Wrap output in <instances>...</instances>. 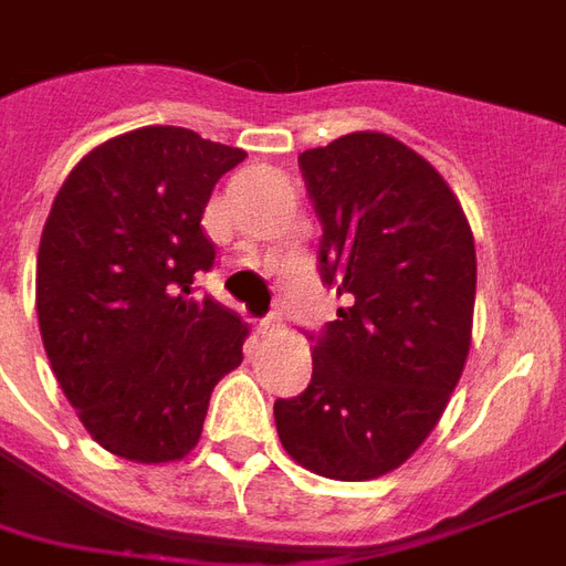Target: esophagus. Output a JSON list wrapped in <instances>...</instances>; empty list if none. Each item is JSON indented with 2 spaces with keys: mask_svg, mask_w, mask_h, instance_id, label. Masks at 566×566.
<instances>
[{
  "mask_svg": "<svg viewBox=\"0 0 566 566\" xmlns=\"http://www.w3.org/2000/svg\"><path fill=\"white\" fill-rule=\"evenodd\" d=\"M284 324L279 315H270L261 321V336H275V333H282Z\"/></svg>",
  "mask_w": 566,
  "mask_h": 566,
  "instance_id": "esophagus-1",
  "label": "esophagus"
}]
</instances>
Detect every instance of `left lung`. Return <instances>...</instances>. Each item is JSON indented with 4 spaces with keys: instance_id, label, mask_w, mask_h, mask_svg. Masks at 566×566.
Masks as SVG:
<instances>
[{
    "instance_id": "obj_1",
    "label": "left lung",
    "mask_w": 566,
    "mask_h": 566,
    "mask_svg": "<svg viewBox=\"0 0 566 566\" xmlns=\"http://www.w3.org/2000/svg\"><path fill=\"white\" fill-rule=\"evenodd\" d=\"M300 170L324 228L321 279L345 308L308 336L312 384L275 401V429L305 471L375 480L417 453L462 378L474 233L441 174L389 134L305 149Z\"/></svg>"
}]
</instances>
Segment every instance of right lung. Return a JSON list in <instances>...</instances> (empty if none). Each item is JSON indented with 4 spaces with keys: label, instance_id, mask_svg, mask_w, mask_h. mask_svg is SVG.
Wrapping results in <instances>:
<instances>
[{
    "label": "right lung",
    "instance_id": "obj_1",
    "mask_svg": "<svg viewBox=\"0 0 566 566\" xmlns=\"http://www.w3.org/2000/svg\"><path fill=\"white\" fill-rule=\"evenodd\" d=\"M245 158L177 125H146L83 155L38 245L44 350L86 432L128 462H177L209 396L242 363L249 326L195 296L216 245L209 195Z\"/></svg>",
    "mask_w": 566,
    "mask_h": 566
}]
</instances>
